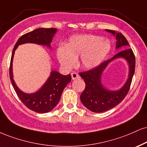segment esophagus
<instances>
[{
    "label": "esophagus",
    "mask_w": 147,
    "mask_h": 147,
    "mask_svg": "<svg viewBox=\"0 0 147 147\" xmlns=\"http://www.w3.org/2000/svg\"><path fill=\"white\" fill-rule=\"evenodd\" d=\"M71 77L73 80H75V79L79 78V75L77 73H76V72H72V73H71Z\"/></svg>",
    "instance_id": "1"
}]
</instances>
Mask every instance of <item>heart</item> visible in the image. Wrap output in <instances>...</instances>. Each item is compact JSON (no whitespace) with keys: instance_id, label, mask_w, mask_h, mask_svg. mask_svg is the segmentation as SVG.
Masks as SVG:
<instances>
[{"instance_id":"b5f03b06","label":"heart","mask_w":147,"mask_h":147,"mask_svg":"<svg viewBox=\"0 0 147 147\" xmlns=\"http://www.w3.org/2000/svg\"><path fill=\"white\" fill-rule=\"evenodd\" d=\"M108 39L94 35H72L64 45L56 49V56L63 68L70 69L75 66L79 57V65L84 69H93L98 66L111 51Z\"/></svg>"}]
</instances>
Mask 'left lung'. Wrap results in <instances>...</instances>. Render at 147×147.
Listing matches in <instances>:
<instances>
[{"label":"left lung","instance_id":"obj_1","mask_svg":"<svg viewBox=\"0 0 147 147\" xmlns=\"http://www.w3.org/2000/svg\"><path fill=\"white\" fill-rule=\"evenodd\" d=\"M106 31L112 33L116 38V50L121 48L124 50L120 51L112 58L104 61L96 68L79 73L86 83V88L80 96L81 101L86 108L96 113L106 112L118 105L124 99L129 90L135 72V56L131 49L128 48L129 45L127 39L121 33L112 30ZM118 58H123L127 62L129 66L128 77L126 82L119 90L111 91L102 85V75L109 63Z\"/></svg>","mask_w":147,"mask_h":147}]
</instances>
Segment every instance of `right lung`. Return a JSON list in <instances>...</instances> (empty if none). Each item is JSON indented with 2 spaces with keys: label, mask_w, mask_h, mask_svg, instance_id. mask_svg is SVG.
Returning <instances> with one entry per match:
<instances>
[{
  "label": "right lung",
  "mask_w": 147,
  "mask_h": 147,
  "mask_svg": "<svg viewBox=\"0 0 147 147\" xmlns=\"http://www.w3.org/2000/svg\"><path fill=\"white\" fill-rule=\"evenodd\" d=\"M57 31L55 28H39L23 35L14 46L10 63L9 76L12 86L20 99L28 108L37 113H47L55 107L59 102L61 94L67 84L71 81L70 74L63 75L52 70L49 78L38 91L33 93H25L20 90L13 79V59L15 51L19 45L26 43L36 44L51 49V43Z\"/></svg>",
  "instance_id": "obj_1"
}]
</instances>
